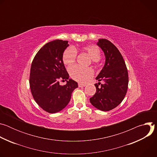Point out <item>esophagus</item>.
Instances as JSON below:
<instances>
[{
	"instance_id": "obj_1",
	"label": "esophagus",
	"mask_w": 157,
	"mask_h": 157,
	"mask_svg": "<svg viewBox=\"0 0 157 157\" xmlns=\"http://www.w3.org/2000/svg\"><path fill=\"white\" fill-rule=\"evenodd\" d=\"M86 86V84H82V83H79L78 84V86L79 87H84Z\"/></svg>"
}]
</instances>
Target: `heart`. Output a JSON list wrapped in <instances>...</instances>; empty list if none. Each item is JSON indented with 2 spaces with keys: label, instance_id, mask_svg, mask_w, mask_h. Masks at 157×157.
Segmentation results:
<instances>
[{
  "label": "heart",
  "instance_id": "obj_1",
  "mask_svg": "<svg viewBox=\"0 0 157 157\" xmlns=\"http://www.w3.org/2000/svg\"><path fill=\"white\" fill-rule=\"evenodd\" d=\"M82 50L89 56L94 63L98 62L101 58V51L97 46L87 45L82 47ZM76 56L77 53L75 48L70 47L66 49L63 54V62L64 64L67 66L72 65L75 62ZM70 73L75 80L80 82H87L94 75V71L92 68H83L78 66L71 67Z\"/></svg>",
  "mask_w": 157,
  "mask_h": 157
}]
</instances>
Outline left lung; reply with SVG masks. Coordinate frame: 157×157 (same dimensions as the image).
<instances>
[{"label":"left lung","mask_w":157,"mask_h":157,"mask_svg":"<svg viewBox=\"0 0 157 157\" xmlns=\"http://www.w3.org/2000/svg\"><path fill=\"white\" fill-rule=\"evenodd\" d=\"M97 44L104 52L105 61L96 79L104 82L94 84L96 93L89 100L96 108L109 111L116 107L125 98L128 84V71L121 53L113 43L99 39Z\"/></svg>","instance_id":"obj_1"}]
</instances>
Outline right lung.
I'll list each match as a JSON object with an SVG mask.
<instances>
[{"instance_id":"add662e5","label":"right lung","mask_w":157,"mask_h":157,"mask_svg":"<svg viewBox=\"0 0 157 157\" xmlns=\"http://www.w3.org/2000/svg\"><path fill=\"white\" fill-rule=\"evenodd\" d=\"M68 43L61 40L47 43L37 52L32 63L29 80L31 93L38 105L48 113L63 110L78 86L77 82L69 79L63 62V54L69 46ZM60 80L67 82L61 86Z\"/></svg>"}]
</instances>
